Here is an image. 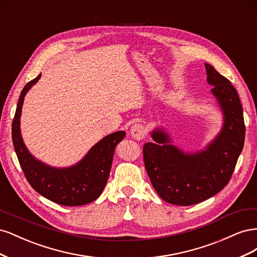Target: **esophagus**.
Masks as SVG:
<instances>
[{
  "mask_svg": "<svg viewBox=\"0 0 257 257\" xmlns=\"http://www.w3.org/2000/svg\"><path fill=\"white\" fill-rule=\"evenodd\" d=\"M130 133H131V136L134 139H136V141H142V139H144L146 136V128L143 124L137 123L131 127Z\"/></svg>",
  "mask_w": 257,
  "mask_h": 257,
  "instance_id": "esophagus-1",
  "label": "esophagus"
}]
</instances>
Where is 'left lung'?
<instances>
[{
	"label": "left lung",
	"mask_w": 257,
	"mask_h": 257,
	"mask_svg": "<svg viewBox=\"0 0 257 257\" xmlns=\"http://www.w3.org/2000/svg\"><path fill=\"white\" fill-rule=\"evenodd\" d=\"M207 82L223 114L221 131L203 150L185 152L173 145L164 127L151 132L154 143L144 146L148 176L160 197L169 204L191 206L224 189L234 173L244 144L243 110L236 89L205 63Z\"/></svg>",
	"instance_id": "1"
}]
</instances>
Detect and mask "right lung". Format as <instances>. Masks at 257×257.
Segmentation results:
<instances>
[{"label":"right lung","instance_id":"right-lung-1","mask_svg":"<svg viewBox=\"0 0 257 257\" xmlns=\"http://www.w3.org/2000/svg\"><path fill=\"white\" fill-rule=\"evenodd\" d=\"M41 76L28 82L21 91L12 126L15 151L27 180L37 193L59 205H87L102 194L109 177L114 149L125 132L118 131L105 136L78 163L69 167H53L37 160L23 143L20 118L25 96Z\"/></svg>","mask_w":257,"mask_h":257}]
</instances>
